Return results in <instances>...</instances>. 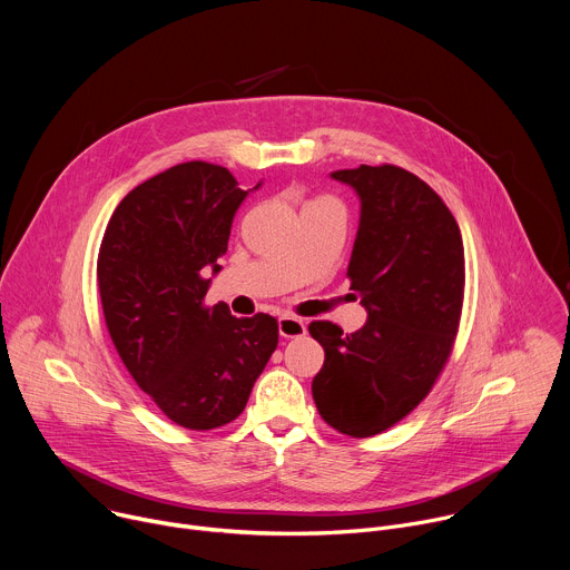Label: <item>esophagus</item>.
Instances as JSON below:
<instances>
[{
  "label": "esophagus",
  "instance_id": "34e87169",
  "mask_svg": "<svg viewBox=\"0 0 570 570\" xmlns=\"http://www.w3.org/2000/svg\"><path fill=\"white\" fill-rule=\"evenodd\" d=\"M282 338H302L306 334V324L295 315H282L277 320Z\"/></svg>",
  "mask_w": 570,
  "mask_h": 570
}]
</instances>
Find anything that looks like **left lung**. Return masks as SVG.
I'll return each instance as SVG.
<instances>
[{
	"label": "left lung",
	"mask_w": 570,
	"mask_h": 570,
	"mask_svg": "<svg viewBox=\"0 0 570 570\" xmlns=\"http://www.w3.org/2000/svg\"><path fill=\"white\" fill-rule=\"evenodd\" d=\"M332 178L361 200L347 277L367 322L350 336L327 320L308 324L324 350L311 390L330 426L372 438L417 409L451 356L464 246L449 207L411 171L361 165Z\"/></svg>",
	"instance_id": "8db88e82"
}]
</instances>
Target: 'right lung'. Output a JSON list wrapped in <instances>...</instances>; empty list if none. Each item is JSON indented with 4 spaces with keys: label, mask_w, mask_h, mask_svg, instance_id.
I'll list each match as a JSON object with an SVG mask.
<instances>
[{
    "label": "right lung",
    "mask_w": 570,
    "mask_h": 570,
    "mask_svg": "<svg viewBox=\"0 0 570 570\" xmlns=\"http://www.w3.org/2000/svg\"><path fill=\"white\" fill-rule=\"evenodd\" d=\"M246 196L225 167L185 161L137 185L101 240L97 279L110 338L157 409L191 431L243 413L279 341L273 315L205 306V273L220 271Z\"/></svg>",
    "instance_id": "add662e5"
}]
</instances>
